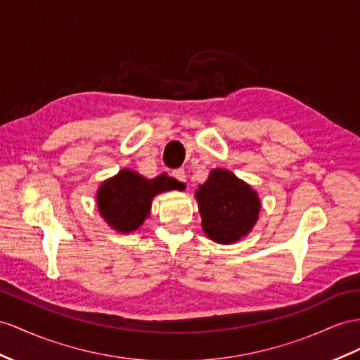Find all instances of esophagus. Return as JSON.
Returning a JSON list of instances; mask_svg holds the SVG:
<instances>
[{
    "mask_svg": "<svg viewBox=\"0 0 360 360\" xmlns=\"http://www.w3.org/2000/svg\"><path fill=\"white\" fill-rule=\"evenodd\" d=\"M173 176L176 178L179 182H184L186 184L187 182V173L184 172L182 169H178V170H173Z\"/></svg>",
    "mask_w": 360,
    "mask_h": 360,
    "instance_id": "esophagus-1",
    "label": "esophagus"
}]
</instances>
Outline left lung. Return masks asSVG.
<instances>
[{"mask_svg":"<svg viewBox=\"0 0 360 360\" xmlns=\"http://www.w3.org/2000/svg\"><path fill=\"white\" fill-rule=\"evenodd\" d=\"M195 198L202 229L216 243L231 245L242 240L259 220V193L226 169L211 170L208 179L198 187Z\"/></svg>","mask_w":360,"mask_h":360,"instance_id":"left-lung-1","label":"left lung"}]
</instances>
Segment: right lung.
Masks as SVG:
<instances>
[{
  "instance_id": "add662e5",
  "label": "right lung",
  "mask_w": 360,
  "mask_h": 360,
  "mask_svg": "<svg viewBox=\"0 0 360 360\" xmlns=\"http://www.w3.org/2000/svg\"><path fill=\"white\" fill-rule=\"evenodd\" d=\"M172 190H184V186L167 173L149 179L132 169H122L100 184L96 202L108 226L131 234L149 217L153 198Z\"/></svg>"
}]
</instances>
